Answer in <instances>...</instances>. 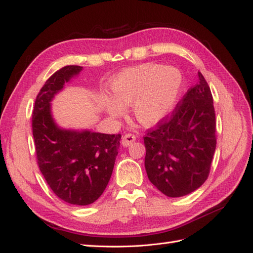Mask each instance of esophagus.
<instances>
[{
  "mask_svg": "<svg viewBox=\"0 0 253 253\" xmlns=\"http://www.w3.org/2000/svg\"><path fill=\"white\" fill-rule=\"evenodd\" d=\"M136 140V136L132 133H126L124 135V137H122V140H121V143L124 147H128L129 144L133 143L134 141Z\"/></svg>",
  "mask_w": 253,
  "mask_h": 253,
  "instance_id": "34e87169",
  "label": "esophagus"
}]
</instances>
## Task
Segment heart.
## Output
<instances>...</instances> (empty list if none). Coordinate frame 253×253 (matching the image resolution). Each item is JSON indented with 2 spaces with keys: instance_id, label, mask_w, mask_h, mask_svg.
<instances>
[{
  "instance_id": "b5f03b06",
  "label": "heart",
  "mask_w": 253,
  "mask_h": 253,
  "mask_svg": "<svg viewBox=\"0 0 253 253\" xmlns=\"http://www.w3.org/2000/svg\"><path fill=\"white\" fill-rule=\"evenodd\" d=\"M182 85L176 67L145 63L119 73L111 81L112 97L103 96L102 104L112 117H120L124 106H133L136 119L154 126L171 112Z\"/></svg>"
}]
</instances>
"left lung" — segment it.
<instances>
[{
  "mask_svg": "<svg viewBox=\"0 0 253 253\" xmlns=\"http://www.w3.org/2000/svg\"><path fill=\"white\" fill-rule=\"evenodd\" d=\"M171 114L143 137L150 181L169 197L185 196L207 180L216 148L213 97L204 76Z\"/></svg>",
  "mask_w": 253,
  "mask_h": 253,
  "instance_id": "8db88e82",
  "label": "left lung"
}]
</instances>
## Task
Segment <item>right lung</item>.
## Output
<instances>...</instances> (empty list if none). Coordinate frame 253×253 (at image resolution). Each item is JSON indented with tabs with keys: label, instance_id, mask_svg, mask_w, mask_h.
I'll return each instance as SVG.
<instances>
[{
	"label": "right lung",
	"instance_id": "right-lung-1",
	"mask_svg": "<svg viewBox=\"0 0 253 253\" xmlns=\"http://www.w3.org/2000/svg\"><path fill=\"white\" fill-rule=\"evenodd\" d=\"M81 70L67 65L50 76L36 98L32 122L38 166L47 185L60 200L86 206L108 186L121 135L70 131L55 124L49 102Z\"/></svg>",
	"mask_w": 253,
	"mask_h": 253
}]
</instances>
